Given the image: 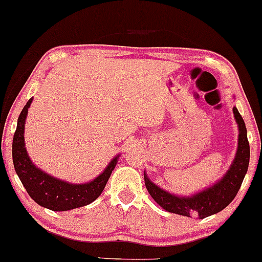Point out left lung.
<instances>
[{"label": "left lung", "mask_w": 262, "mask_h": 262, "mask_svg": "<svg viewBox=\"0 0 262 262\" xmlns=\"http://www.w3.org/2000/svg\"><path fill=\"white\" fill-rule=\"evenodd\" d=\"M233 115L238 124V148L229 171L218 183L201 192L189 196H177L155 185L144 173V182L148 192L154 201L169 213L184 216H198L203 219L223 210L232 202L242 185L244 176L248 171L250 158L249 142L247 137V127L239 112L233 107Z\"/></svg>", "instance_id": "left-lung-1"}]
</instances>
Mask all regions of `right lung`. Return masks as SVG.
I'll list each match as a JSON object with an SVG mask.
<instances>
[{
  "instance_id": "1",
  "label": "right lung",
  "mask_w": 262,
  "mask_h": 262,
  "mask_svg": "<svg viewBox=\"0 0 262 262\" xmlns=\"http://www.w3.org/2000/svg\"><path fill=\"white\" fill-rule=\"evenodd\" d=\"M33 98H30L19 115L18 125L13 137V164L18 177L21 181L33 201L39 206L46 207L55 212H63L83 207L94 202L103 191L108 179L118 162V156L112 160L103 172L93 182L85 184H71L47 174L42 169L36 167L30 160L24 141V128L30 104Z\"/></svg>"
}]
</instances>
